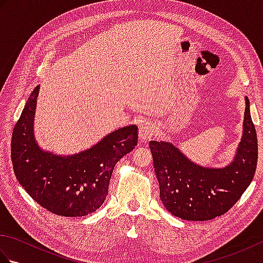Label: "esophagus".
<instances>
[{"label": "esophagus", "mask_w": 263, "mask_h": 263, "mask_svg": "<svg viewBox=\"0 0 263 263\" xmlns=\"http://www.w3.org/2000/svg\"><path fill=\"white\" fill-rule=\"evenodd\" d=\"M156 131L155 124L152 122H144L139 127V139H140L141 143H147L150 138L154 137Z\"/></svg>", "instance_id": "34e87169"}]
</instances>
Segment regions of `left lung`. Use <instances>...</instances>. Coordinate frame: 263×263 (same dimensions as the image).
<instances>
[{"label":"left lung","mask_w":263,"mask_h":263,"mask_svg":"<svg viewBox=\"0 0 263 263\" xmlns=\"http://www.w3.org/2000/svg\"><path fill=\"white\" fill-rule=\"evenodd\" d=\"M161 202L184 220L203 221L226 214L252 182L258 161V138L245 97L243 136L231 164L203 167L190 160L174 144L150 141Z\"/></svg>","instance_id":"left-lung-1"}]
</instances>
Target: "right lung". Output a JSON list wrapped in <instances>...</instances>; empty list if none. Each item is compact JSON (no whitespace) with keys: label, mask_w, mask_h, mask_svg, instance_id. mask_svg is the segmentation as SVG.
Segmentation results:
<instances>
[{"label":"right lung","mask_w":263,"mask_h":263,"mask_svg":"<svg viewBox=\"0 0 263 263\" xmlns=\"http://www.w3.org/2000/svg\"><path fill=\"white\" fill-rule=\"evenodd\" d=\"M39 86L28 98L11 139L14 174L27 193L43 208L64 217H82L96 211L108 194L117 161L138 143L137 125L110 132L83 152L60 156L44 152L33 136Z\"/></svg>","instance_id":"add662e5"}]
</instances>
